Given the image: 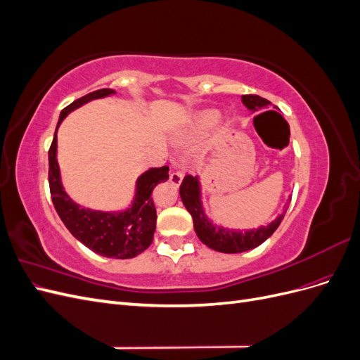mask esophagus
<instances>
[{
    "mask_svg": "<svg viewBox=\"0 0 360 360\" xmlns=\"http://www.w3.org/2000/svg\"><path fill=\"white\" fill-rule=\"evenodd\" d=\"M184 177V174L181 171H172L171 176H169V181L174 184V186H179Z\"/></svg>",
    "mask_w": 360,
    "mask_h": 360,
    "instance_id": "34e87169",
    "label": "esophagus"
}]
</instances>
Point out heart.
Here are the masks:
<instances>
[{
  "label": "heart",
  "mask_w": 360,
  "mask_h": 360,
  "mask_svg": "<svg viewBox=\"0 0 360 360\" xmlns=\"http://www.w3.org/2000/svg\"><path fill=\"white\" fill-rule=\"evenodd\" d=\"M217 122H219V112L217 111H214V110L201 111L191 120V123L186 126V129L183 130L180 138H181V141H186V143H189V141H193L195 138H198L202 134H205L207 130L213 127Z\"/></svg>",
  "instance_id": "b5f03b06"
}]
</instances>
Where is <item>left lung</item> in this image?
<instances>
[{
  "instance_id": "8db88e82",
  "label": "left lung",
  "mask_w": 360,
  "mask_h": 360,
  "mask_svg": "<svg viewBox=\"0 0 360 360\" xmlns=\"http://www.w3.org/2000/svg\"><path fill=\"white\" fill-rule=\"evenodd\" d=\"M242 101L248 110H250L252 112H257L270 105L267 99H263V97H259L257 94L242 96ZM180 197L184 207H186L188 212L192 216L195 233H197L200 240L205 246H209L217 250V252H224V254L245 252V250L254 249L258 245L266 242L267 238L276 231V228L279 226L281 221L284 219V214H285V212L281 213L275 221H271L269 225L259 226L257 230L254 228V230L236 231V230H228V228L216 226L207 219V216L204 214V210H202V204H201V191H200L198 177H193L188 174V176L183 179L180 184Z\"/></svg>"
}]
</instances>
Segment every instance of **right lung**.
<instances>
[{"instance_id":"right-lung-1","label":"right lung","mask_w":360,"mask_h":360,"mask_svg":"<svg viewBox=\"0 0 360 360\" xmlns=\"http://www.w3.org/2000/svg\"><path fill=\"white\" fill-rule=\"evenodd\" d=\"M115 94L111 89H102L82 96L81 99L72 102L60 114V123L63 118L76 108L93 99ZM49 189L52 202L63 224L73 237L90 248L93 252L108 258H134L151 245L156 230V207L151 200V192L160 181L169 179V168H151L139 176L136 181V195L130 209L122 213L96 212L82 209L73 202L69 195L64 192L60 168L57 162V132L53 135L49 148Z\"/></svg>"}]
</instances>
